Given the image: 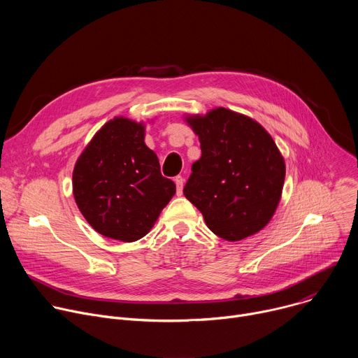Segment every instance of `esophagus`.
<instances>
[{
    "mask_svg": "<svg viewBox=\"0 0 358 358\" xmlns=\"http://www.w3.org/2000/svg\"><path fill=\"white\" fill-rule=\"evenodd\" d=\"M174 182H176V187H177V195H181L182 194V187H184V178L181 176H177L174 178Z\"/></svg>",
    "mask_w": 358,
    "mask_h": 358,
    "instance_id": "1",
    "label": "esophagus"
}]
</instances>
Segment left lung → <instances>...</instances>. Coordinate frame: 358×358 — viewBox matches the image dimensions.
I'll list each match as a JSON object with an SVG mask.
<instances>
[{"instance_id": "8db88e82", "label": "left lung", "mask_w": 358, "mask_h": 358, "mask_svg": "<svg viewBox=\"0 0 358 358\" xmlns=\"http://www.w3.org/2000/svg\"><path fill=\"white\" fill-rule=\"evenodd\" d=\"M201 143L185 198L225 241L259 232L273 217L285 182V160L271 134L255 120L218 108L189 116Z\"/></svg>"}]
</instances>
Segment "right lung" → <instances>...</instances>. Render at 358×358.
<instances>
[{
  "label": "right lung",
  "instance_id": "add662e5",
  "mask_svg": "<svg viewBox=\"0 0 358 358\" xmlns=\"http://www.w3.org/2000/svg\"><path fill=\"white\" fill-rule=\"evenodd\" d=\"M176 194L156 152L144 143V126L115 117L83 150L73 169V196L85 220L103 236L143 238Z\"/></svg>",
  "mask_w": 358,
  "mask_h": 358
}]
</instances>
